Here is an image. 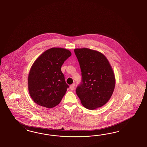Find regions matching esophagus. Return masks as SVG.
Returning <instances> with one entry per match:
<instances>
[{
  "label": "esophagus",
  "mask_w": 147,
  "mask_h": 147,
  "mask_svg": "<svg viewBox=\"0 0 147 147\" xmlns=\"http://www.w3.org/2000/svg\"><path fill=\"white\" fill-rule=\"evenodd\" d=\"M75 88V85L74 84H72V85L70 86V89L71 90H73Z\"/></svg>",
  "instance_id": "1"
}]
</instances>
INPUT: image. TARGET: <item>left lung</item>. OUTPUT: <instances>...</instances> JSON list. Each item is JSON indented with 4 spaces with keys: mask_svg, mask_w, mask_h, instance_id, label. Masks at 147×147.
Returning <instances> with one entry per match:
<instances>
[{
    "mask_svg": "<svg viewBox=\"0 0 147 147\" xmlns=\"http://www.w3.org/2000/svg\"><path fill=\"white\" fill-rule=\"evenodd\" d=\"M74 53L79 62L82 80L76 93L82 105L94 110L109 101L114 92L115 78L107 58L103 54L89 49H76Z\"/></svg>",
    "mask_w": 147,
    "mask_h": 147,
    "instance_id": "left-lung-1",
    "label": "left lung"
}]
</instances>
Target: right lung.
Wrapping results in <instances>:
<instances>
[{"mask_svg":"<svg viewBox=\"0 0 147 147\" xmlns=\"http://www.w3.org/2000/svg\"><path fill=\"white\" fill-rule=\"evenodd\" d=\"M71 54L68 49L54 47L41 54L33 63L28 76V88L36 104L51 108L61 102L69 87L61 68Z\"/></svg>","mask_w":147,"mask_h":147,"instance_id":"add662e5","label":"right lung"}]
</instances>
